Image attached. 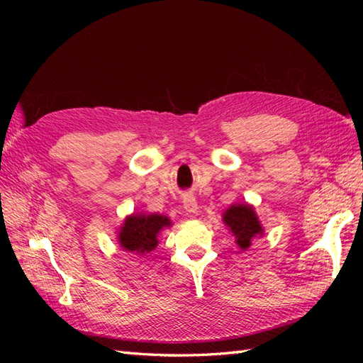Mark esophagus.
<instances>
[{"label": "esophagus", "instance_id": "1", "mask_svg": "<svg viewBox=\"0 0 363 363\" xmlns=\"http://www.w3.org/2000/svg\"><path fill=\"white\" fill-rule=\"evenodd\" d=\"M184 203V209H186V212L189 213H196L198 212V203L194 195H186L182 199Z\"/></svg>", "mask_w": 363, "mask_h": 363}]
</instances>
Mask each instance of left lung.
I'll return each instance as SVG.
<instances>
[{
    "instance_id": "8db88e82",
    "label": "left lung",
    "mask_w": 363,
    "mask_h": 363,
    "mask_svg": "<svg viewBox=\"0 0 363 363\" xmlns=\"http://www.w3.org/2000/svg\"><path fill=\"white\" fill-rule=\"evenodd\" d=\"M223 223L234 235L240 250H248L256 237L264 235V226L257 217L254 206L248 203H234L223 212Z\"/></svg>"
}]
</instances>
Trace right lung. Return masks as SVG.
<instances>
[{"label": "right lung", "mask_w": 363, "mask_h": 363, "mask_svg": "<svg viewBox=\"0 0 363 363\" xmlns=\"http://www.w3.org/2000/svg\"><path fill=\"white\" fill-rule=\"evenodd\" d=\"M173 226L172 220L160 213H130L123 220L117 230V242L128 252L145 256L156 250L159 235L164 229Z\"/></svg>", "instance_id": "1"}]
</instances>
